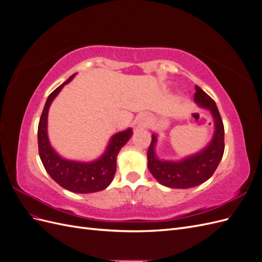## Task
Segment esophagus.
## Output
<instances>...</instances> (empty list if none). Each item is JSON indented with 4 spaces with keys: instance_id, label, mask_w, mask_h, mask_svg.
Segmentation results:
<instances>
[{
    "instance_id": "esophagus-1",
    "label": "esophagus",
    "mask_w": 262,
    "mask_h": 262,
    "mask_svg": "<svg viewBox=\"0 0 262 262\" xmlns=\"http://www.w3.org/2000/svg\"><path fill=\"white\" fill-rule=\"evenodd\" d=\"M148 118L146 116H141L138 118V125L139 128H143V126L147 123Z\"/></svg>"
}]
</instances>
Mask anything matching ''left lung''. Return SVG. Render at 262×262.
Wrapping results in <instances>:
<instances>
[{
  "mask_svg": "<svg viewBox=\"0 0 262 262\" xmlns=\"http://www.w3.org/2000/svg\"><path fill=\"white\" fill-rule=\"evenodd\" d=\"M194 101L199 106L209 109L215 120V133L211 143L202 152L188 157L181 162H166L157 160L154 153L155 134L147 149V166L150 173L162 185L169 188L186 189L195 187L207 181L217 168L224 154V124L219 109L209 95L195 85Z\"/></svg>",
  "mask_w": 262,
  "mask_h": 262,
  "instance_id": "1",
  "label": "left lung"
}]
</instances>
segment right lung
Instances as JSON below:
<instances>
[{
  "label": "right lung",
  "mask_w": 262,
  "mask_h": 262,
  "mask_svg": "<svg viewBox=\"0 0 262 262\" xmlns=\"http://www.w3.org/2000/svg\"><path fill=\"white\" fill-rule=\"evenodd\" d=\"M70 76L58 89H55L46 101L38 124V149L43 167L50 177L67 190L77 193L97 192L106 189L113 181L117 169V156L119 150L131 138L132 130L119 132L113 137L106 153L93 163H78L61 158L52 149L47 136V117L52 100L62 87L72 80Z\"/></svg>",
  "instance_id": "1"
}]
</instances>
